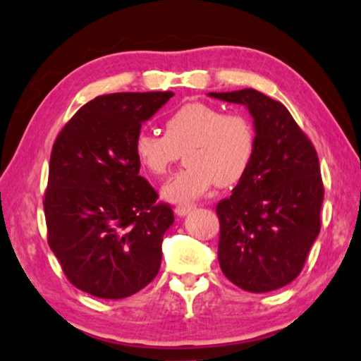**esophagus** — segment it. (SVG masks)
I'll list each match as a JSON object with an SVG mask.
<instances>
[{
	"label": "esophagus",
	"instance_id": "1",
	"mask_svg": "<svg viewBox=\"0 0 361 361\" xmlns=\"http://www.w3.org/2000/svg\"><path fill=\"white\" fill-rule=\"evenodd\" d=\"M192 209H196V204H191V202H188V204L176 206V207H175V212H176V214H178L180 217H183V216L190 214V212H191Z\"/></svg>",
	"mask_w": 361,
	"mask_h": 361
}]
</instances>
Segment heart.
Returning a JSON list of instances; mask_svg holds the SVG:
<instances>
[{
  "mask_svg": "<svg viewBox=\"0 0 361 361\" xmlns=\"http://www.w3.org/2000/svg\"><path fill=\"white\" fill-rule=\"evenodd\" d=\"M253 124L240 113L207 103H188L165 121V134L142 130L134 139V155L152 176L169 173L181 152L188 166L165 183L161 197L171 204H188L216 185L240 181L255 157Z\"/></svg>",
  "mask_w": 361,
  "mask_h": 361,
  "instance_id": "b5f03b06",
  "label": "heart"
}]
</instances>
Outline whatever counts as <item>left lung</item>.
Listing matches in <instances>:
<instances>
[{
    "label": "left lung",
    "mask_w": 361,
    "mask_h": 361,
    "mask_svg": "<svg viewBox=\"0 0 361 361\" xmlns=\"http://www.w3.org/2000/svg\"><path fill=\"white\" fill-rule=\"evenodd\" d=\"M209 96L245 106L257 135L250 169L217 204L221 270L245 291H275L301 273L321 231L317 154L280 101L252 88Z\"/></svg>",
    "instance_id": "8db88e82"
}]
</instances>
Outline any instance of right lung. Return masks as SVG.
<instances>
[{"label":"right lung","instance_id":"obj_1","mask_svg":"<svg viewBox=\"0 0 361 361\" xmlns=\"http://www.w3.org/2000/svg\"><path fill=\"white\" fill-rule=\"evenodd\" d=\"M171 96H98L55 140L44 200L49 245L70 283L91 296H132L160 270L161 242L175 217L139 175L134 139Z\"/></svg>","mask_w":361,"mask_h":361}]
</instances>
